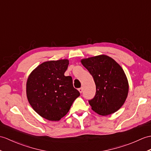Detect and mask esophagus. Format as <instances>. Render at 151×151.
<instances>
[{"label":"esophagus","mask_w":151,"mask_h":151,"mask_svg":"<svg viewBox=\"0 0 151 151\" xmlns=\"http://www.w3.org/2000/svg\"><path fill=\"white\" fill-rule=\"evenodd\" d=\"M78 91H79V92H80V93H82L83 92V88H82V87H80V88H79V89H78Z\"/></svg>","instance_id":"34e87169"}]
</instances>
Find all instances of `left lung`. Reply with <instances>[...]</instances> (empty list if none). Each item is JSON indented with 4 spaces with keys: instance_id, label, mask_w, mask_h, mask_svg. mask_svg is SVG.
I'll list each match as a JSON object with an SVG mask.
<instances>
[{
    "instance_id": "8db88e82",
    "label": "left lung",
    "mask_w": 151,
    "mask_h": 151,
    "mask_svg": "<svg viewBox=\"0 0 151 151\" xmlns=\"http://www.w3.org/2000/svg\"><path fill=\"white\" fill-rule=\"evenodd\" d=\"M81 62L93 77L96 85L95 96L89 100L92 109L102 116L115 113L123 106L129 91L123 69L106 55L82 59Z\"/></svg>"
}]
</instances>
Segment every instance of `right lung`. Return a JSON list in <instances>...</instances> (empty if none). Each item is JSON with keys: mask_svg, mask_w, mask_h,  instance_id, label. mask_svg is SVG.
<instances>
[{"mask_svg": "<svg viewBox=\"0 0 151 151\" xmlns=\"http://www.w3.org/2000/svg\"><path fill=\"white\" fill-rule=\"evenodd\" d=\"M67 59L45 62L31 72L26 84L29 103L37 113L51 121H58L67 114L80 93L65 76Z\"/></svg>", "mask_w": 151, "mask_h": 151, "instance_id": "add662e5", "label": "right lung"}]
</instances>
